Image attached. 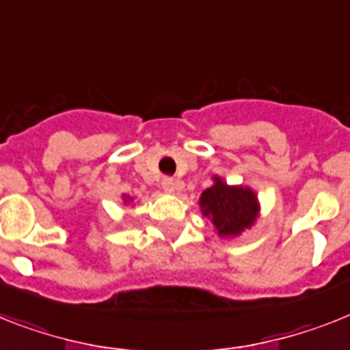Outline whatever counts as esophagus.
Listing matches in <instances>:
<instances>
[{
  "mask_svg": "<svg viewBox=\"0 0 350 350\" xmlns=\"http://www.w3.org/2000/svg\"><path fill=\"white\" fill-rule=\"evenodd\" d=\"M161 189L165 190V192L174 193L181 189V181L174 180V178H170V176H165V178L161 180Z\"/></svg>",
  "mask_w": 350,
  "mask_h": 350,
  "instance_id": "34e87169",
  "label": "esophagus"
}]
</instances>
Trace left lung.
<instances>
[{
  "label": "left lung",
  "mask_w": 350,
  "mask_h": 350,
  "mask_svg": "<svg viewBox=\"0 0 350 350\" xmlns=\"http://www.w3.org/2000/svg\"><path fill=\"white\" fill-rule=\"evenodd\" d=\"M202 215L211 219L220 237L239 234L245 228H251L258 213L256 196L249 189L228 187L224 181L215 178V185L202 192Z\"/></svg>",
  "instance_id": "1"
}]
</instances>
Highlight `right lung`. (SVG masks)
Returning <instances> with one entry per match:
<instances>
[{
  "label": "right lung",
  "mask_w": 350,
  "mask_h": 350,
  "mask_svg": "<svg viewBox=\"0 0 350 350\" xmlns=\"http://www.w3.org/2000/svg\"><path fill=\"white\" fill-rule=\"evenodd\" d=\"M126 201H128V199H126ZM130 201H131V199H130Z\"/></svg>",
  "instance_id": "1"
}]
</instances>
